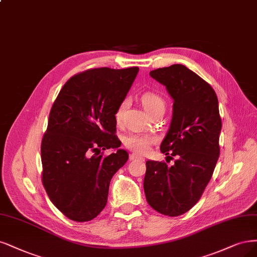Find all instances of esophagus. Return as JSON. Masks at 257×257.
<instances>
[{
	"mask_svg": "<svg viewBox=\"0 0 257 257\" xmlns=\"http://www.w3.org/2000/svg\"><path fill=\"white\" fill-rule=\"evenodd\" d=\"M130 159H131V161H135V159H139V161H145V158L140 157V156H138V155H136V154H134V153H132V154L130 155Z\"/></svg>",
	"mask_w": 257,
	"mask_h": 257,
	"instance_id": "obj_1",
	"label": "esophagus"
}]
</instances>
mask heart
<instances>
[{
  "mask_svg": "<svg viewBox=\"0 0 257 257\" xmlns=\"http://www.w3.org/2000/svg\"><path fill=\"white\" fill-rule=\"evenodd\" d=\"M141 103L145 109L149 112L152 113L153 111L159 109V108H165V101L152 91H147L143 95H141ZM128 106V100L124 99L120 105L118 106L117 111H116V119L118 122H120L124 116V112ZM154 137L151 135H139V134H132L127 136L124 139V145L126 148L132 150L133 152L137 154H145L149 151L150 146L154 143Z\"/></svg>",
  "mask_w": 257,
  "mask_h": 257,
  "instance_id": "heart-1",
  "label": "heart"
}]
</instances>
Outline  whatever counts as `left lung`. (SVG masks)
Wrapping results in <instances>:
<instances>
[{
	"label": "left lung",
	"mask_w": 257,
	"mask_h": 257,
	"mask_svg": "<svg viewBox=\"0 0 257 257\" xmlns=\"http://www.w3.org/2000/svg\"><path fill=\"white\" fill-rule=\"evenodd\" d=\"M173 99L172 119L161 151L174 164L148 161L144 189L150 206L166 216L197 204L214 173L221 118L215 90L187 67L176 64L150 72Z\"/></svg>",
	"instance_id": "obj_1"
}]
</instances>
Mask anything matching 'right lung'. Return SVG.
Masks as SVG:
<instances>
[{"instance_id":"add662e5","label":"right lung","mask_w":257,"mask_h":257,"mask_svg":"<svg viewBox=\"0 0 257 257\" xmlns=\"http://www.w3.org/2000/svg\"><path fill=\"white\" fill-rule=\"evenodd\" d=\"M139 68H98L72 76L52 106L41 143L42 184L66 217L90 221L107 203L110 180L127 162L116 111ZM113 148L108 157L102 149Z\"/></svg>"}]
</instances>
